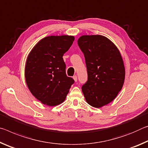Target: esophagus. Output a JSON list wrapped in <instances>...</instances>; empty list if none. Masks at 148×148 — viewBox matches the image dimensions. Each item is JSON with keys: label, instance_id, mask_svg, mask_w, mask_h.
<instances>
[{"label": "esophagus", "instance_id": "obj_1", "mask_svg": "<svg viewBox=\"0 0 148 148\" xmlns=\"http://www.w3.org/2000/svg\"><path fill=\"white\" fill-rule=\"evenodd\" d=\"M73 79H74V81H75V82L77 81V75H75V76L73 77Z\"/></svg>", "mask_w": 148, "mask_h": 148}]
</instances>
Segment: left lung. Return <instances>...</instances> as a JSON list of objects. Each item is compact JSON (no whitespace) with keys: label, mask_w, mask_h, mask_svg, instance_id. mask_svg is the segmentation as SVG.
Instances as JSON below:
<instances>
[{"label":"left lung","mask_w":148,"mask_h":148,"mask_svg":"<svg viewBox=\"0 0 148 148\" xmlns=\"http://www.w3.org/2000/svg\"><path fill=\"white\" fill-rule=\"evenodd\" d=\"M77 42L84 54L88 73L82 91L89 105L101 108L114 100L124 84L122 56L117 47L102 35H83Z\"/></svg>","instance_id":"obj_1"}]
</instances>
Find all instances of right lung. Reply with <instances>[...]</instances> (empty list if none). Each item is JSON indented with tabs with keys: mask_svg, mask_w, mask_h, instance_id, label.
Listing matches in <instances>:
<instances>
[{
	"mask_svg": "<svg viewBox=\"0 0 148 148\" xmlns=\"http://www.w3.org/2000/svg\"><path fill=\"white\" fill-rule=\"evenodd\" d=\"M73 36H49L41 39L27 58L25 77L31 94L43 104L62 103L74 80L66 75L63 56L71 47Z\"/></svg>",
	"mask_w": 148,
	"mask_h": 148,
	"instance_id": "1",
	"label": "right lung"
}]
</instances>
